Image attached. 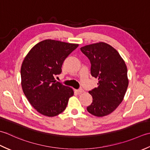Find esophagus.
<instances>
[{"label":"esophagus","instance_id":"obj_1","mask_svg":"<svg viewBox=\"0 0 150 150\" xmlns=\"http://www.w3.org/2000/svg\"><path fill=\"white\" fill-rule=\"evenodd\" d=\"M76 92H77L78 94H81V93H83V92H84L83 89H82V88H79V89L76 90Z\"/></svg>","mask_w":150,"mask_h":150}]
</instances>
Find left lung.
<instances>
[{
    "label": "left lung",
    "mask_w": 150,
    "mask_h": 150,
    "mask_svg": "<svg viewBox=\"0 0 150 150\" xmlns=\"http://www.w3.org/2000/svg\"><path fill=\"white\" fill-rule=\"evenodd\" d=\"M80 50L90 60L91 75L98 79V87L88 92L93 102L87 111L98 117L108 115L120 105L127 91L126 63L117 50L105 42L86 45Z\"/></svg>",
    "instance_id": "8db88e82"
}]
</instances>
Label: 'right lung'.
<instances>
[{
    "label": "right lung",
    "mask_w": 150,
    "mask_h": 150,
    "mask_svg": "<svg viewBox=\"0 0 150 150\" xmlns=\"http://www.w3.org/2000/svg\"><path fill=\"white\" fill-rule=\"evenodd\" d=\"M78 47V44L46 39L38 42L24 57L21 69V85L24 95L36 111L52 117L65 110L71 87L57 81L63 63Z\"/></svg>",
    "instance_id": "obj_1"
}]
</instances>
